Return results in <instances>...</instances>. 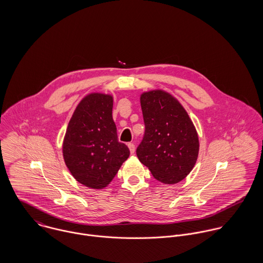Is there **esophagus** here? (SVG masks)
I'll return each instance as SVG.
<instances>
[{"mask_svg": "<svg viewBox=\"0 0 263 263\" xmlns=\"http://www.w3.org/2000/svg\"><path fill=\"white\" fill-rule=\"evenodd\" d=\"M127 147H128V149H129V151H130V154H135V151H136V147H135V145H134V144L129 143V144L127 145Z\"/></svg>", "mask_w": 263, "mask_h": 263, "instance_id": "1", "label": "esophagus"}]
</instances>
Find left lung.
<instances>
[{"instance_id":"1","label":"left lung","mask_w":263,"mask_h":263,"mask_svg":"<svg viewBox=\"0 0 263 263\" xmlns=\"http://www.w3.org/2000/svg\"><path fill=\"white\" fill-rule=\"evenodd\" d=\"M141 106L145 134L137 156L158 181L175 184L187 176L197 160L195 127L181 104L166 92L142 94Z\"/></svg>"}]
</instances>
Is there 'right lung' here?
<instances>
[{"mask_svg": "<svg viewBox=\"0 0 263 263\" xmlns=\"http://www.w3.org/2000/svg\"><path fill=\"white\" fill-rule=\"evenodd\" d=\"M112 97L90 94L77 106L66 133L63 154L76 180L87 187L109 184L129 150L118 142L112 119Z\"/></svg>", "mask_w": 263, "mask_h": 263, "instance_id": "obj_1", "label": "right lung"}]
</instances>
